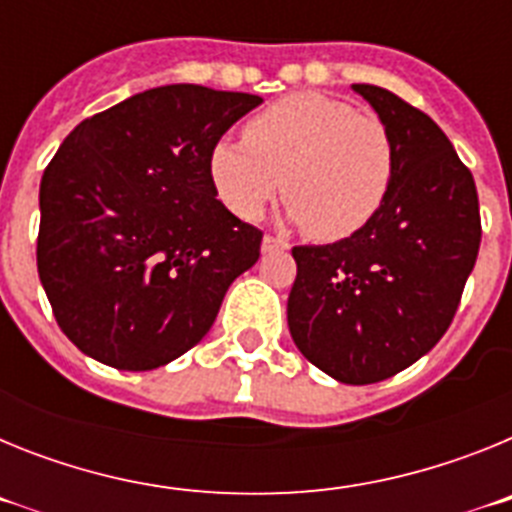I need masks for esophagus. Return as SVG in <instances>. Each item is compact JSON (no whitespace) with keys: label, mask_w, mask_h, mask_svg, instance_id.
I'll return each instance as SVG.
<instances>
[{"label":"esophagus","mask_w":512,"mask_h":512,"mask_svg":"<svg viewBox=\"0 0 512 512\" xmlns=\"http://www.w3.org/2000/svg\"><path fill=\"white\" fill-rule=\"evenodd\" d=\"M261 248H264V251H274V248H289V243L284 241V238H277V235H264Z\"/></svg>","instance_id":"obj_1"}]
</instances>
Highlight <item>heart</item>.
<instances>
[{
  "mask_svg": "<svg viewBox=\"0 0 512 512\" xmlns=\"http://www.w3.org/2000/svg\"><path fill=\"white\" fill-rule=\"evenodd\" d=\"M395 176L384 122L354 104L295 92L251 117L246 140H217L210 179L233 215L256 220L279 192L315 241H346L382 210Z\"/></svg>",
  "mask_w": 512,
  "mask_h": 512,
  "instance_id": "heart-1",
  "label": "heart"
}]
</instances>
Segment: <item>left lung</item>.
<instances>
[{"mask_svg":"<svg viewBox=\"0 0 512 512\" xmlns=\"http://www.w3.org/2000/svg\"><path fill=\"white\" fill-rule=\"evenodd\" d=\"M395 148L382 210L346 241L295 246L292 341L343 384H374L449 330L482 241L472 171L431 117L374 84H354Z\"/></svg>","mask_w":512,"mask_h":512,"instance_id":"obj_1","label":"left lung"}]
</instances>
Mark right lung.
<instances>
[{"instance_id":"obj_1","label":"right lung","mask_w":512,"mask_h":512,"mask_svg":"<svg viewBox=\"0 0 512 512\" xmlns=\"http://www.w3.org/2000/svg\"><path fill=\"white\" fill-rule=\"evenodd\" d=\"M261 97L169 84L79 122L40 179L38 274L79 351L148 372L205 338L259 261L210 179V151Z\"/></svg>"}]
</instances>
